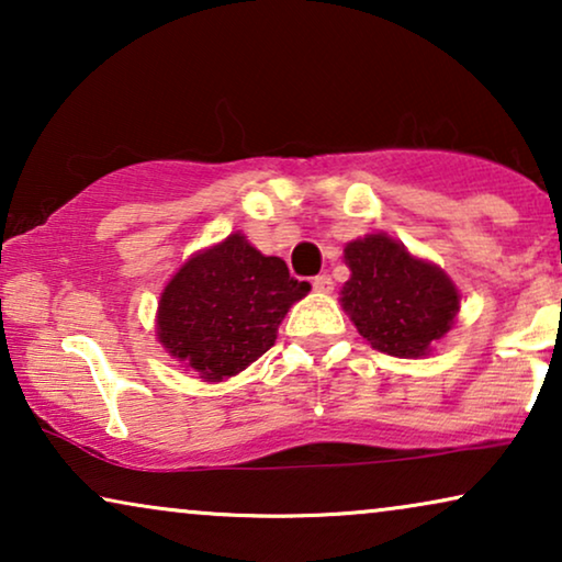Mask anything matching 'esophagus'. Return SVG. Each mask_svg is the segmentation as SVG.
<instances>
[{
  "label": "esophagus",
  "mask_w": 562,
  "mask_h": 562,
  "mask_svg": "<svg viewBox=\"0 0 562 562\" xmlns=\"http://www.w3.org/2000/svg\"><path fill=\"white\" fill-rule=\"evenodd\" d=\"M312 286H314V291H319V294H329V291H333V279H329L327 273H322V276H317V279L312 281Z\"/></svg>",
  "instance_id": "1"
}]
</instances>
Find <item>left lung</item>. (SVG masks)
Segmentation results:
<instances>
[{"mask_svg": "<svg viewBox=\"0 0 562 562\" xmlns=\"http://www.w3.org/2000/svg\"><path fill=\"white\" fill-rule=\"evenodd\" d=\"M350 279L340 291L342 310L373 350L419 358L450 333L460 294L440 266L412 256L386 233L345 245Z\"/></svg>", "mask_w": 562, "mask_h": 562, "instance_id": "1", "label": "left lung"}]
</instances>
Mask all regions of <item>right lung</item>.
<instances>
[{
	"label": "right lung",
	"instance_id": "1",
	"mask_svg": "<svg viewBox=\"0 0 562 562\" xmlns=\"http://www.w3.org/2000/svg\"><path fill=\"white\" fill-rule=\"evenodd\" d=\"M310 289L291 279L281 258L263 256L233 233L194 252L166 283L158 342L199 379L225 381L271 348L289 306Z\"/></svg>",
	"mask_w": 562,
	"mask_h": 562
}]
</instances>
